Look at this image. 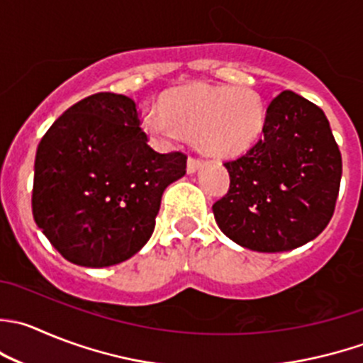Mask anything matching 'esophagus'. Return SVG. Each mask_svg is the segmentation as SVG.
I'll return each instance as SVG.
<instances>
[{
  "instance_id": "obj_1",
  "label": "esophagus",
  "mask_w": 363,
  "mask_h": 363,
  "mask_svg": "<svg viewBox=\"0 0 363 363\" xmlns=\"http://www.w3.org/2000/svg\"><path fill=\"white\" fill-rule=\"evenodd\" d=\"M200 164L202 163H200L199 160H195V157H189L188 164H186V170H188V174H195V172L200 168Z\"/></svg>"
}]
</instances>
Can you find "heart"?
<instances>
[{"label":"heart","instance_id":"heart-1","mask_svg":"<svg viewBox=\"0 0 363 363\" xmlns=\"http://www.w3.org/2000/svg\"><path fill=\"white\" fill-rule=\"evenodd\" d=\"M264 118L262 101L250 88L193 86L170 94L163 106H150L143 125L164 145L188 135L207 156L232 157L259 138Z\"/></svg>","mask_w":363,"mask_h":363}]
</instances>
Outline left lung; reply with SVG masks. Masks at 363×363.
Returning a JSON list of instances; mask_svg holds the SVG:
<instances>
[{
    "label": "left lung",
    "mask_w": 363,
    "mask_h": 363,
    "mask_svg": "<svg viewBox=\"0 0 363 363\" xmlns=\"http://www.w3.org/2000/svg\"><path fill=\"white\" fill-rule=\"evenodd\" d=\"M225 168L230 188L213 206L220 230L253 252H289L332 220L342 157L321 108L284 90L266 111L262 138Z\"/></svg>",
    "instance_id": "obj_1"
}]
</instances>
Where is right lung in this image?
Masks as SVG:
<instances>
[{
    "label": "right lung",
    "mask_w": 363,
    "mask_h": 363,
    "mask_svg": "<svg viewBox=\"0 0 363 363\" xmlns=\"http://www.w3.org/2000/svg\"><path fill=\"white\" fill-rule=\"evenodd\" d=\"M184 174V154L147 145L131 97L94 94L63 111L38 143L35 223L70 262L115 266L145 246L163 191Z\"/></svg>",
    "instance_id": "right-lung-1"
}]
</instances>
